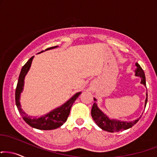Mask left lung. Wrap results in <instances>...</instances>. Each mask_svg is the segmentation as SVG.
Segmentation results:
<instances>
[{"instance_id": "1", "label": "left lung", "mask_w": 157, "mask_h": 157, "mask_svg": "<svg viewBox=\"0 0 157 157\" xmlns=\"http://www.w3.org/2000/svg\"><path fill=\"white\" fill-rule=\"evenodd\" d=\"M137 69H135V76L140 77L141 78V84H143L146 86L145 82V73L143 69L140 67L138 63H135ZM94 101H97L95 98H94ZM147 101H148V94L146 93V99L145 101V107L146 106ZM91 116L94 121L97 124L99 127L105 131L109 132H116L124 131V130L128 129L132 127L135 124L140 120L141 116L139 118L136 119L133 121H121L116 119H110L107 115H105L102 111L97 106V104L94 103L93 107L91 109Z\"/></svg>"}]
</instances>
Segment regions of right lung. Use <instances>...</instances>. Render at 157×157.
Segmentation results:
<instances>
[{
  "instance_id": "1",
  "label": "right lung",
  "mask_w": 157,
  "mask_h": 157,
  "mask_svg": "<svg viewBox=\"0 0 157 157\" xmlns=\"http://www.w3.org/2000/svg\"><path fill=\"white\" fill-rule=\"evenodd\" d=\"M56 48H58V46L49 48L46 49L45 51L52 50V49ZM44 52V51H41V52ZM39 53H40V52H39ZM33 57L34 56L31 57L28 60L27 63L22 67L21 71H20L17 85L16 91H15V102H16L17 107L19 113L22 116L23 120L27 123L28 125L31 126V127L41 130H51L57 129V128L61 126L64 123L67 121L68 116H69V113H70L71 107L72 106L73 103L75 101V100L80 96L81 92H78V93L75 94L71 99L68 100L67 102L64 103L63 105L54 109L53 110L50 111V113H47L46 115L40 117V118H33L31 116H28L21 108L20 99V94H21L22 90H23L25 77L26 76L28 71H29L30 68H31Z\"/></svg>"
}]
</instances>
